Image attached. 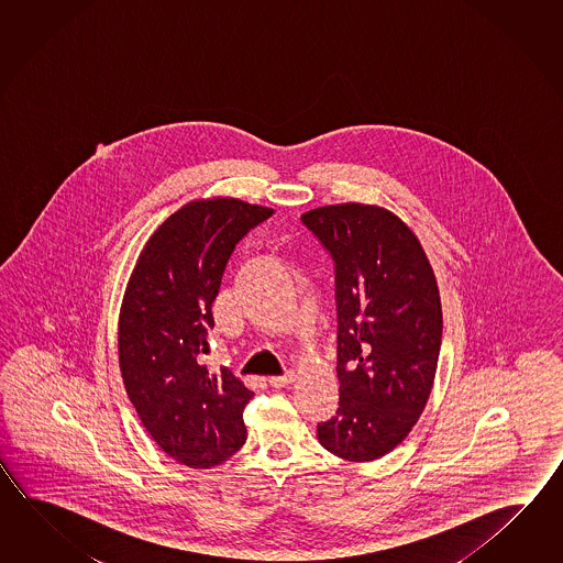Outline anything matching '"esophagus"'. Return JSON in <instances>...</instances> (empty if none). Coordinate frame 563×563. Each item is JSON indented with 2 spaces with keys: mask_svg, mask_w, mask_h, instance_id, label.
I'll use <instances>...</instances> for the list:
<instances>
[{
  "mask_svg": "<svg viewBox=\"0 0 563 563\" xmlns=\"http://www.w3.org/2000/svg\"><path fill=\"white\" fill-rule=\"evenodd\" d=\"M294 380H296V374H294V372H286L284 376H272L269 384H272L274 388H284V386L294 383Z\"/></svg>",
  "mask_w": 563,
  "mask_h": 563,
  "instance_id": "34e87169",
  "label": "esophagus"
}]
</instances>
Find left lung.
Listing matches in <instances>:
<instances>
[{"label": "left lung", "instance_id": "1", "mask_svg": "<svg viewBox=\"0 0 563 563\" xmlns=\"http://www.w3.org/2000/svg\"><path fill=\"white\" fill-rule=\"evenodd\" d=\"M301 221L335 262L340 408L318 424V441L344 461H376L429 402L443 338L439 284L415 231L386 207L325 205Z\"/></svg>", "mask_w": 563, "mask_h": 563}]
</instances>
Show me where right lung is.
Segmentation results:
<instances>
[{
    "label": "right lung",
    "mask_w": 563,
    "mask_h": 563,
    "mask_svg": "<svg viewBox=\"0 0 563 563\" xmlns=\"http://www.w3.org/2000/svg\"><path fill=\"white\" fill-rule=\"evenodd\" d=\"M274 209L235 197L183 205L144 243L119 316V366L126 395L163 453L211 468L240 451L253 393L203 356L216 301L235 243Z\"/></svg>",
    "instance_id": "1"
}]
</instances>
